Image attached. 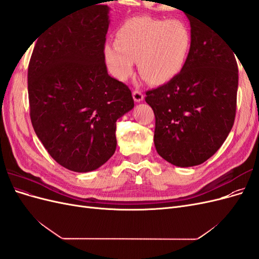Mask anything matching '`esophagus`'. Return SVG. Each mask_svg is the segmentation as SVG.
<instances>
[{
	"mask_svg": "<svg viewBox=\"0 0 259 259\" xmlns=\"http://www.w3.org/2000/svg\"><path fill=\"white\" fill-rule=\"evenodd\" d=\"M133 98H134V100L136 101V103H140V101L144 100V95L143 93L140 91H134L133 92Z\"/></svg>",
	"mask_w": 259,
	"mask_h": 259,
	"instance_id": "esophagus-1",
	"label": "esophagus"
}]
</instances>
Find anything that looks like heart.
I'll return each mask as SVG.
<instances>
[{
    "instance_id": "obj_1",
    "label": "heart",
    "mask_w": 259,
    "mask_h": 259,
    "mask_svg": "<svg viewBox=\"0 0 259 259\" xmlns=\"http://www.w3.org/2000/svg\"><path fill=\"white\" fill-rule=\"evenodd\" d=\"M191 31L179 19L134 17L115 31V43L107 42L103 55L109 72L126 81L138 71L151 85H164L183 72L190 56Z\"/></svg>"
}]
</instances>
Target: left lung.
I'll return each mask as SVG.
<instances>
[{
  "instance_id": "obj_1",
  "label": "left lung",
  "mask_w": 259,
  "mask_h": 259,
  "mask_svg": "<svg viewBox=\"0 0 259 259\" xmlns=\"http://www.w3.org/2000/svg\"><path fill=\"white\" fill-rule=\"evenodd\" d=\"M187 17L192 46L185 69L146 93L155 115L156 151L179 167L199 165L222 147L234 123L239 81L234 51L207 23Z\"/></svg>"
}]
</instances>
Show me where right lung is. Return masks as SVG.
I'll return each instance as SVG.
<instances>
[{
    "label": "right lung",
    "mask_w": 259,
    "mask_h": 259,
    "mask_svg": "<svg viewBox=\"0 0 259 259\" xmlns=\"http://www.w3.org/2000/svg\"><path fill=\"white\" fill-rule=\"evenodd\" d=\"M110 7L94 4L38 36L28 68L30 116L61 166L95 170L113 155L116 120L134 108L132 92L108 74L103 49Z\"/></svg>",
    "instance_id": "1"
}]
</instances>
